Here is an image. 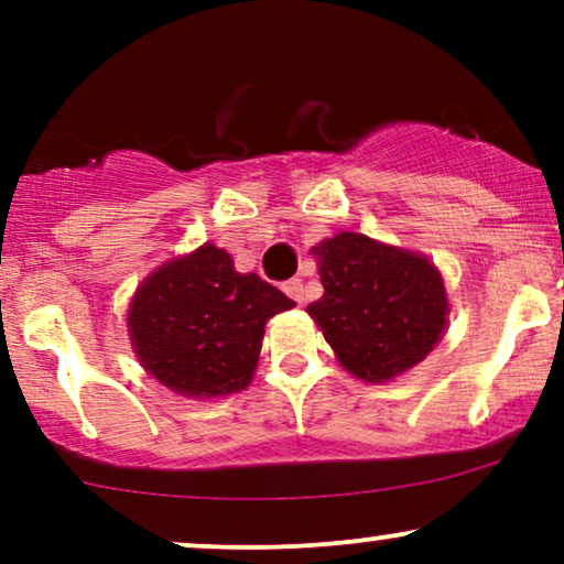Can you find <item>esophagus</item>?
<instances>
[{
  "label": "esophagus",
  "mask_w": 564,
  "mask_h": 564,
  "mask_svg": "<svg viewBox=\"0 0 564 564\" xmlns=\"http://www.w3.org/2000/svg\"><path fill=\"white\" fill-rule=\"evenodd\" d=\"M283 291H286V296H291V300H294V302H302L304 300V289H302L300 278H291V281L283 283Z\"/></svg>",
  "instance_id": "obj_1"
}]
</instances>
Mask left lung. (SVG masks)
<instances>
[{"mask_svg":"<svg viewBox=\"0 0 564 564\" xmlns=\"http://www.w3.org/2000/svg\"><path fill=\"white\" fill-rule=\"evenodd\" d=\"M323 296L310 318L345 371L384 384L411 371L443 339L448 291L424 254L341 230L313 246Z\"/></svg>","mask_w":564,"mask_h":564,"instance_id":"1","label":"left lung"}]
</instances>
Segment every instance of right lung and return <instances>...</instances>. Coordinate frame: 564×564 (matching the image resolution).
I'll list each match as a JSON object with an SVG mask.
<instances>
[{"instance_id":"add662e5","label":"right lung","mask_w":564,"mask_h":564,"mask_svg":"<svg viewBox=\"0 0 564 564\" xmlns=\"http://www.w3.org/2000/svg\"><path fill=\"white\" fill-rule=\"evenodd\" d=\"M294 307L215 243L159 264L134 291L127 332L148 377L180 398H228L251 384L264 323Z\"/></svg>"}]
</instances>
